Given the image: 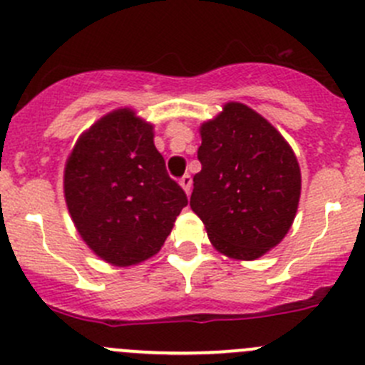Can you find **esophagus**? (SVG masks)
Segmentation results:
<instances>
[{
  "mask_svg": "<svg viewBox=\"0 0 365 365\" xmlns=\"http://www.w3.org/2000/svg\"><path fill=\"white\" fill-rule=\"evenodd\" d=\"M179 185H180V188L185 190L186 193H190V190H192V175H188V173H186V175L180 177Z\"/></svg>",
  "mask_w": 365,
  "mask_h": 365,
  "instance_id": "1",
  "label": "esophagus"
}]
</instances>
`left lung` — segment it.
I'll return each mask as SVG.
<instances>
[{
	"label": "left lung",
	"instance_id": "1",
	"mask_svg": "<svg viewBox=\"0 0 365 365\" xmlns=\"http://www.w3.org/2000/svg\"><path fill=\"white\" fill-rule=\"evenodd\" d=\"M199 161L190 206L211 245L240 262L262 258L292 227L301 170L292 147L262 114L227 102L199 127Z\"/></svg>",
	"mask_w": 365,
	"mask_h": 365
}]
</instances>
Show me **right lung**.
<instances>
[{
	"instance_id": "1",
	"label": "right lung",
	"mask_w": 365,
	"mask_h": 365,
	"mask_svg": "<svg viewBox=\"0 0 365 365\" xmlns=\"http://www.w3.org/2000/svg\"><path fill=\"white\" fill-rule=\"evenodd\" d=\"M64 199L89 249L114 267L158 255L188 204L166 173L154 125L114 109L81 134L64 168Z\"/></svg>"
}]
</instances>
